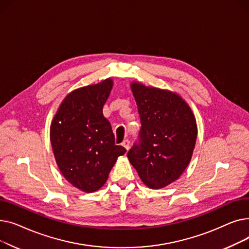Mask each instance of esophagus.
I'll return each mask as SVG.
<instances>
[{"mask_svg":"<svg viewBox=\"0 0 249 249\" xmlns=\"http://www.w3.org/2000/svg\"><path fill=\"white\" fill-rule=\"evenodd\" d=\"M122 146H124L125 147V149L126 150H128L129 149V146H130V142H129V140H124L123 142H122Z\"/></svg>","mask_w":249,"mask_h":249,"instance_id":"1","label":"esophagus"}]
</instances>
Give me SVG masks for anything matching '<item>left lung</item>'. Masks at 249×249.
I'll return each mask as SVG.
<instances>
[{"instance_id": "1", "label": "left lung", "mask_w": 249, "mask_h": 249, "mask_svg": "<svg viewBox=\"0 0 249 249\" xmlns=\"http://www.w3.org/2000/svg\"><path fill=\"white\" fill-rule=\"evenodd\" d=\"M141 128L127 153L140 178L151 189L172 184L189 165L197 139V124L178 95L139 83L131 85Z\"/></svg>"}]
</instances>
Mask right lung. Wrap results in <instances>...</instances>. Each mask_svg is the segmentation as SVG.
Masks as SVG:
<instances>
[{"instance_id": "right-lung-1", "label": "right lung", "mask_w": 249, "mask_h": 249, "mask_svg": "<svg viewBox=\"0 0 249 249\" xmlns=\"http://www.w3.org/2000/svg\"><path fill=\"white\" fill-rule=\"evenodd\" d=\"M113 81L77 89L62 101L52 120L50 141L63 177L78 190L91 193L107 181L118 156L110 122L103 115Z\"/></svg>"}]
</instances>
